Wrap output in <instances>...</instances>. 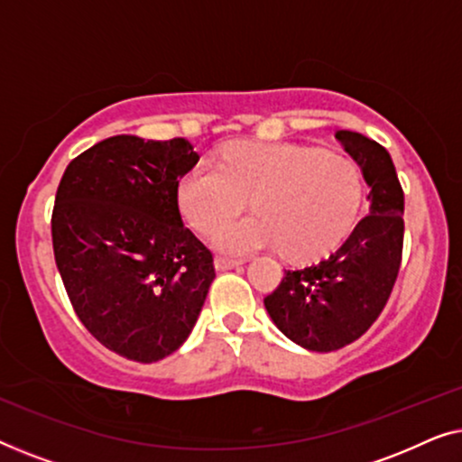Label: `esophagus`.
Listing matches in <instances>:
<instances>
[{
    "mask_svg": "<svg viewBox=\"0 0 462 462\" xmlns=\"http://www.w3.org/2000/svg\"><path fill=\"white\" fill-rule=\"evenodd\" d=\"M244 261H236V258H226V256H217L214 258V267L217 271H229V269H236L242 264Z\"/></svg>",
    "mask_w": 462,
    "mask_h": 462,
    "instance_id": "34e87169",
    "label": "esophagus"
}]
</instances>
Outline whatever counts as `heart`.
Listing matches in <instances>:
<instances>
[{
	"label": "heart",
	"mask_w": 462,
	"mask_h": 462,
	"mask_svg": "<svg viewBox=\"0 0 462 462\" xmlns=\"http://www.w3.org/2000/svg\"><path fill=\"white\" fill-rule=\"evenodd\" d=\"M362 198L356 162L292 144H236L218 168L198 163L179 182L182 217L199 233H214L253 199L256 215L214 237L231 256L273 245L292 261L326 254L351 231Z\"/></svg>",
	"instance_id": "1"
}]
</instances>
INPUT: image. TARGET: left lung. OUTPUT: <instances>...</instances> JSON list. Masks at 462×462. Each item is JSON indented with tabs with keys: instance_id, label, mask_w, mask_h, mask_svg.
I'll return each mask as SVG.
<instances>
[{
	"instance_id": "8db88e82",
	"label": "left lung",
	"mask_w": 462,
	"mask_h": 462,
	"mask_svg": "<svg viewBox=\"0 0 462 462\" xmlns=\"http://www.w3.org/2000/svg\"><path fill=\"white\" fill-rule=\"evenodd\" d=\"M337 141L362 168L368 214L324 261L286 271L264 299L273 324L309 351H337L374 324L400 273L403 191L387 149L351 130Z\"/></svg>"
}]
</instances>
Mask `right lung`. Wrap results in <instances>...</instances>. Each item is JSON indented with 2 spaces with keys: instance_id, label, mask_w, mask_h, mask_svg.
<instances>
[{
  "instance_id": "add662e5",
  "label": "right lung",
  "mask_w": 462,
  "mask_h": 462,
  "mask_svg": "<svg viewBox=\"0 0 462 462\" xmlns=\"http://www.w3.org/2000/svg\"><path fill=\"white\" fill-rule=\"evenodd\" d=\"M198 162L185 138L119 134L75 157L56 191L52 245L69 300L100 345L134 362L185 343L217 277L179 212V182Z\"/></svg>"
}]
</instances>
